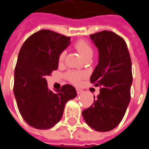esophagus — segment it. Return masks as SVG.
<instances>
[{
    "instance_id": "esophagus-1",
    "label": "esophagus",
    "mask_w": 149,
    "mask_h": 149,
    "mask_svg": "<svg viewBox=\"0 0 149 149\" xmlns=\"http://www.w3.org/2000/svg\"><path fill=\"white\" fill-rule=\"evenodd\" d=\"M76 90H77V94H81L82 93V90L81 88H76Z\"/></svg>"
}]
</instances>
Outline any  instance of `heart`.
<instances>
[{"label":"heart","mask_w":149,"mask_h":149,"mask_svg":"<svg viewBox=\"0 0 149 149\" xmlns=\"http://www.w3.org/2000/svg\"><path fill=\"white\" fill-rule=\"evenodd\" d=\"M74 47L77 50L79 53L81 54L84 59L88 60L91 58V56H93V49L91 47L90 44L88 42L87 40L83 39H80L77 40L74 43ZM65 54L66 52L65 51H62L58 57L59 63H62L64 61L65 57ZM85 77V73L81 71H75V70H72V71H68L66 73V78L68 81H70L72 84H78L80 83V81Z\"/></svg>","instance_id":"obj_1"}]
</instances>
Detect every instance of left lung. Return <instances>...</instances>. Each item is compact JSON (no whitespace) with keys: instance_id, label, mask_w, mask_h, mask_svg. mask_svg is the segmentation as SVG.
I'll use <instances>...</instances> for the list:
<instances>
[{"instance_id":"left-lung-1","label":"left lung","mask_w":149,"mask_h":149,"mask_svg":"<svg viewBox=\"0 0 149 149\" xmlns=\"http://www.w3.org/2000/svg\"><path fill=\"white\" fill-rule=\"evenodd\" d=\"M89 37L99 50V63L90 82L100 87V94L82 116L96 131L108 132L120 123L131 100V57L125 40L112 31Z\"/></svg>"}]
</instances>
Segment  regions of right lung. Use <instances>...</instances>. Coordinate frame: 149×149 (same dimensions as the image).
<instances>
[{
	"instance_id": "1",
	"label": "right lung",
	"mask_w": 149,
	"mask_h": 149,
	"mask_svg": "<svg viewBox=\"0 0 149 149\" xmlns=\"http://www.w3.org/2000/svg\"><path fill=\"white\" fill-rule=\"evenodd\" d=\"M70 37L42 29L24 42L14 71L13 93L18 109L28 125L49 129L60 121L68 100L77 97L71 84L56 92L49 90L46 76L58 68L60 53L69 45Z\"/></svg>"
}]
</instances>
